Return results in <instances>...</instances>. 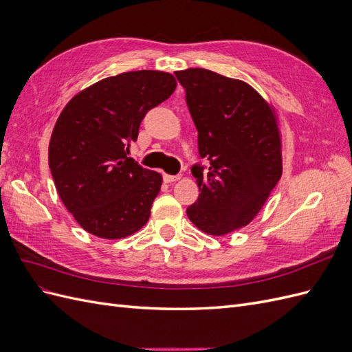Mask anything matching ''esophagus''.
<instances>
[{
    "label": "esophagus",
    "mask_w": 352,
    "mask_h": 352,
    "mask_svg": "<svg viewBox=\"0 0 352 352\" xmlns=\"http://www.w3.org/2000/svg\"><path fill=\"white\" fill-rule=\"evenodd\" d=\"M180 177H182L180 175H175V176H172V175H164V176H163L166 184H173V182H176V180H179Z\"/></svg>",
    "instance_id": "34e87169"
}]
</instances>
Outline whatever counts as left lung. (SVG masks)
Returning a JSON list of instances; mask_svg holds the SVG:
<instances>
[{"mask_svg": "<svg viewBox=\"0 0 352 352\" xmlns=\"http://www.w3.org/2000/svg\"><path fill=\"white\" fill-rule=\"evenodd\" d=\"M198 131V151L208 168H190L201 194L186 214L221 236L258 214L282 176L278 116L247 82L207 69L175 72Z\"/></svg>", "mask_w": 352, "mask_h": 352, "instance_id": "1", "label": "left lung"}]
</instances>
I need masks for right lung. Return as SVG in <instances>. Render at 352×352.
Here are the masks:
<instances>
[{"instance_id": "1", "label": "right lung", "mask_w": 352, "mask_h": 352, "mask_svg": "<svg viewBox=\"0 0 352 352\" xmlns=\"http://www.w3.org/2000/svg\"><path fill=\"white\" fill-rule=\"evenodd\" d=\"M176 85L166 72H126L80 91L60 113L48 164L63 204L82 229L120 239L150 219L163 177L127 154L146 111Z\"/></svg>"}]
</instances>
